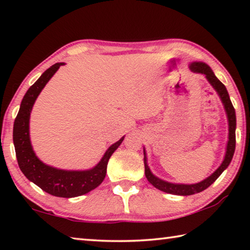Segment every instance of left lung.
Instances as JSON below:
<instances>
[{"mask_svg":"<svg viewBox=\"0 0 250 250\" xmlns=\"http://www.w3.org/2000/svg\"><path fill=\"white\" fill-rule=\"evenodd\" d=\"M189 69H191L193 73L196 74H202L204 75L207 82H208L211 87L214 88L215 91L217 92V95L221 98L222 103L224 104V109H225L227 120H228V141L226 146V152L225 156H224V160L221 166L215 171L213 174H210L208 177H206L205 180H203L198 183L195 184H177V183H171V182H167L164 180L159 179L158 176H155L153 173L151 172L149 166H147V159H146V149L143 147V154H145V173L146 177L150 183L156 188L160 191L166 192L168 194H173V195H193V194L200 193L204 191L209 185H211L216 181L219 175L226 170L227 167L229 166L230 161L232 159V155H234L235 152V146H236V113L235 109L232 107V104L229 98V95H228V91L226 87L219 82V79L215 76L213 70L210 69L208 65H206L205 62H193L189 64Z\"/></svg>","mask_w":250,"mask_h":250,"instance_id":"obj_1","label":"left lung"}]
</instances>
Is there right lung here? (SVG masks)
Listing matches in <instances>:
<instances>
[{
	"instance_id": "obj_1",
	"label": "right lung",
	"mask_w": 250,
	"mask_h": 250,
	"mask_svg": "<svg viewBox=\"0 0 250 250\" xmlns=\"http://www.w3.org/2000/svg\"><path fill=\"white\" fill-rule=\"evenodd\" d=\"M62 65H65L64 62H56L55 65L50 66L42 74L35 83L28 88L21 103L20 111L14 121L13 142L19 167L29 181L50 195L70 198L83 195L103 183L105 173H107L110 156L119 147L125 137L110 146L98 164H96L89 170H62V168L47 166L37 158L33 150L31 138H29L31 112L41 91L43 90L46 83L49 82V79L53 77L59 67Z\"/></svg>"
}]
</instances>
